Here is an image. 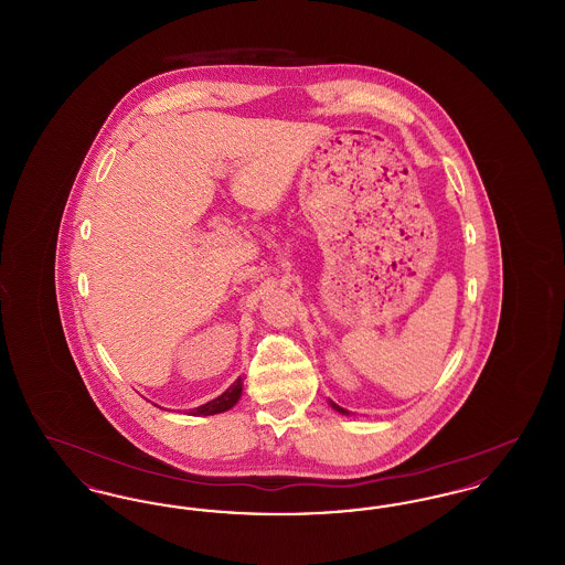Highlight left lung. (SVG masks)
Returning a JSON list of instances; mask_svg holds the SVG:
<instances>
[{"mask_svg":"<svg viewBox=\"0 0 565 565\" xmlns=\"http://www.w3.org/2000/svg\"><path fill=\"white\" fill-rule=\"evenodd\" d=\"M330 406H332V408H334V411H339V413H341V415H350V413H348V411H345V408H341V406H339V404H334V403H332V401H330Z\"/></svg>","mask_w":565,"mask_h":565,"instance_id":"left-lung-1","label":"left lung"}]
</instances>
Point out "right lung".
Returning a JSON list of instances; mask_svg holds the SVG:
<instances>
[{"label": "right lung", "mask_w": 565, "mask_h": 565, "mask_svg": "<svg viewBox=\"0 0 565 565\" xmlns=\"http://www.w3.org/2000/svg\"><path fill=\"white\" fill-rule=\"evenodd\" d=\"M242 392L243 381L242 376H239L224 394H220L217 398L210 401V403L201 404V406L192 408L190 415H215V413H224V411H228V408H233L235 404L239 403Z\"/></svg>", "instance_id": "right-lung-1"}]
</instances>
